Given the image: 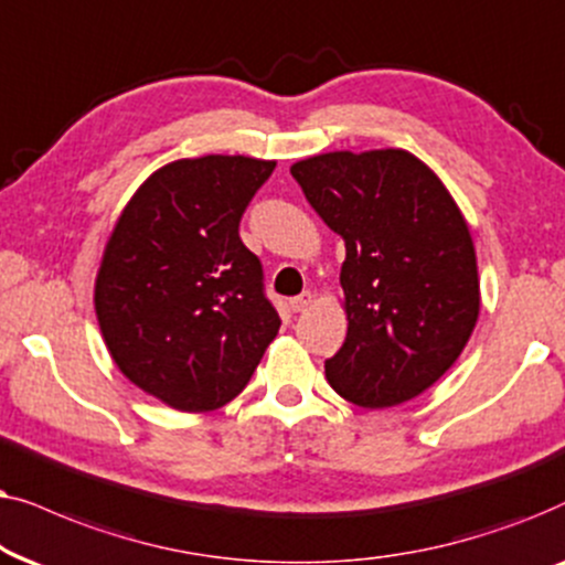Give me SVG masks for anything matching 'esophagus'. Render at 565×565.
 Here are the masks:
<instances>
[{"instance_id":"34e87169","label":"esophagus","mask_w":565,"mask_h":565,"mask_svg":"<svg viewBox=\"0 0 565 565\" xmlns=\"http://www.w3.org/2000/svg\"><path fill=\"white\" fill-rule=\"evenodd\" d=\"M312 302H315L312 291H302V295H299V297L289 299V307H291V312H305Z\"/></svg>"}]
</instances>
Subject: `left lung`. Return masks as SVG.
Here are the masks:
<instances>
[{"label": "left lung", "mask_w": 565, "mask_h": 565, "mask_svg": "<svg viewBox=\"0 0 565 565\" xmlns=\"http://www.w3.org/2000/svg\"><path fill=\"white\" fill-rule=\"evenodd\" d=\"M310 206L345 243L349 333L326 361L338 395L393 408L460 359L480 315L468 222L441 178L405 149L326 152L291 164Z\"/></svg>", "instance_id": "8db88e82"}]
</instances>
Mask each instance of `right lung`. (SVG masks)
Wrapping results in <instances>:
<instances>
[{
  "label": "right lung",
  "instance_id": "1",
  "mask_svg": "<svg viewBox=\"0 0 565 565\" xmlns=\"http://www.w3.org/2000/svg\"><path fill=\"white\" fill-rule=\"evenodd\" d=\"M276 160L185 157L137 188L95 276L110 359L139 390L183 413L243 393L281 320L239 220Z\"/></svg>",
  "mask_w": 565,
  "mask_h": 565
}]
</instances>
